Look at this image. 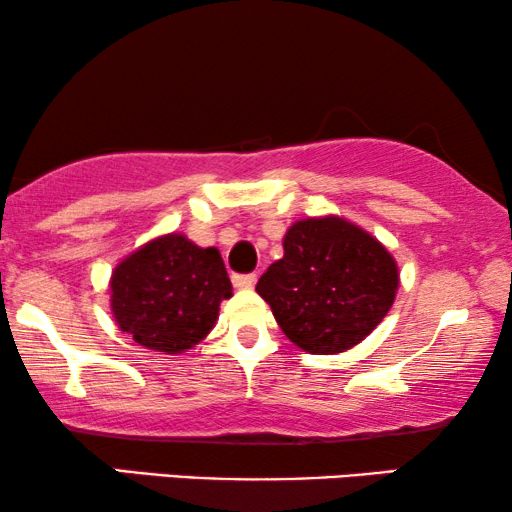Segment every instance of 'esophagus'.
Masks as SVG:
<instances>
[{
    "label": "esophagus",
    "mask_w": 512,
    "mask_h": 512,
    "mask_svg": "<svg viewBox=\"0 0 512 512\" xmlns=\"http://www.w3.org/2000/svg\"><path fill=\"white\" fill-rule=\"evenodd\" d=\"M233 284H235V289H242V291L254 289L256 275H233Z\"/></svg>",
    "instance_id": "1"
}]
</instances>
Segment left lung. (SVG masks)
I'll return each mask as SVG.
<instances>
[{"label":"left lung","mask_w":512,"mask_h":512,"mask_svg":"<svg viewBox=\"0 0 512 512\" xmlns=\"http://www.w3.org/2000/svg\"><path fill=\"white\" fill-rule=\"evenodd\" d=\"M284 256L258 279L279 328L310 354L359 345L387 317L398 265L384 244L342 216H310L286 230Z\"/></svg>","instance_id":"obj_1"}]
</instances>
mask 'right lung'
I'll list each match as a JSON object with an SVG mask.
<instances>
[{"mask_svg": "<svg viewBox=\"0 0 512 512\" xmlns=\"http://www.w3.org/2000/svg\"><path fill=\"white\" fill-rule=\"evenodd\" d=\"M109 293L123 333L153 352L181 354L207 338L221 300L233 296V284L219 249L167 233L116 265Z\"/></svg>", "mask_w": 512, "mask_h": 512, "instance_id": "obj_1", "label": "right lung"}]
</instances>
